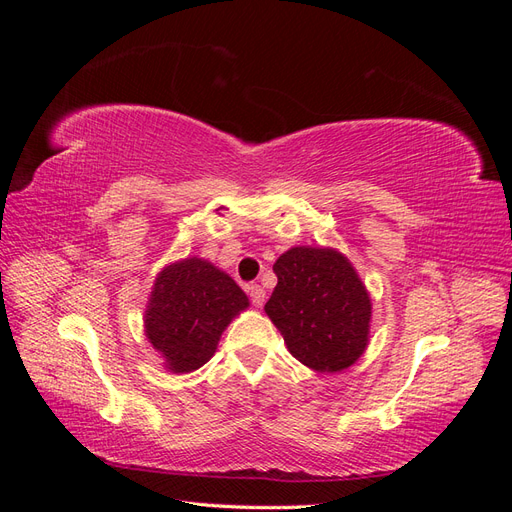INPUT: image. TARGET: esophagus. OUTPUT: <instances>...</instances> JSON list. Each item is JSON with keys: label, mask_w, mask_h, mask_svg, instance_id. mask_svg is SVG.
I'll return each mask as SVG.
<instances>
[{"label": "esophagus", "mask_w": 512, "mask_h": 512, "mask_svg": "<svg viewBox=\"0 0 512 512\" xmlns=\"http://www.w3.org/2000/svg\"><path fill=\"white\" fill-rule=\"evenodd\" d=\"M247 292H250V299H252V303H254L256 307L265 305V299H267L265 288L258 286V284H250V286H247Z\"/></svg>", "instance_id": "1"}]
</instances>
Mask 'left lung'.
I'll use <instances>...</instances> for the list:
<instances>
[{
	"mask_svg": "<svg viewBox=\"0 0 512 512\" xmlns=\"http://www.w3.org/2000/svg\"><path fill=\"white\" fill-rule=\"evenodd\" d=\"M277 286L265 305L294 359L337 374L369 344L371 299L348 256L335 247H290L275 260Z\"/></svg>",
	"mask_w": 512,
	"mask_h": 512,
	"instance_id": "obj_1",
	"label": "left lung"
}]
</instances>
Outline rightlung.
<instances>
[{
  "instance_id": "add662e5",
  "label": "right lung",
  "mask_w": 512,
  "mask_h": 512,
  "mask_svg": "<svg viewBox=\"0 0 512 512\" xmlns=\"http://www.w3.org/2000/svg\"><path fill=\"white\" fill-rule=\"evenodd\" d=\"M250 307L247 294L213 262L188 256L166 265L145 307V335L170 374H190L218 350L232 318Z\"/></svg>"
}]
</instances>
